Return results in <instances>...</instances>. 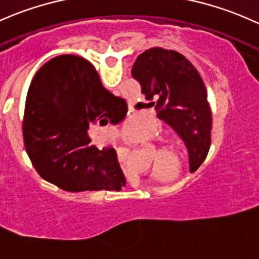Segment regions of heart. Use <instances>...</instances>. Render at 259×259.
Listing matches in <instances>:
<instances>
[{"label": "heart", "mask_w": 259, "mask_h": 259, "mask_svg": "<svg viewBox=\"0 0 259 259\" xmlns=\"http://www.w3.org/2000/svg\"><path fill=\"white\" fill-rule=\"evenodd\" d=\"M148 126L151 127H155L157 123H155L154 119H151L148 122ZM142 131H141V122L138 121L137 118H130L128 121L126 122L124 124V136L126 138L132 141H138L142 138ZM166 164H173L174 166H177V163L175 162H170V160H166Z\"/></svg>", "instance_id": "1"}]
</instances>
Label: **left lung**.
<instances>
[{"mask_svg": "<svg viewBox=\"0 0 259 259\" xmlns=\"http://www.w3.org/2000/svg\"><path fill=\"white\" fill-rule=\"evenodd\" d=\"M132 76L158 118L171 126L189 151L190 170L201 165L211 144L212 115L195 66L180 53L151 48L138 55Z\"/></svg>", "mask_w": 259, "mask_h": 259, "instance_id": "obj_1", "label": "left lung"}]
</instances>
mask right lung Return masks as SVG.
<instances>
[{
  "label": "right lung",
  "mask_w": 259,
  "mask_h": 259,
  "mask_svg": "<svg viewBox=\"0 0 259 259\" xmlns=\"http://www.w3.org/2000/svg\"><path fill=\"white\" fill-rule=\"evenodd\" d=\"M127 102L107 91L90 62L59 55L30 82L23 117L26 152L37 173L71 193L119 191L126 179L113 148L90 144L89 126L119 123Z\"/></svg>",
  "instance_id": "right-lung-1"
}]
</instances>
